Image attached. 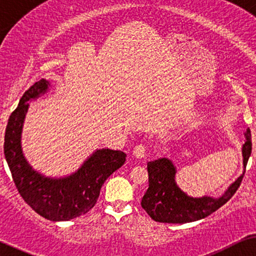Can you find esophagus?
Segmentation results:
<instances>
[{
	"label": "esophagus",
	"instance_id": "esophagus-1",
	"mask_svg": "<svg viewBox=\"0 0 256 256\" xmlns=\"http://www.w3.org/2000/svg\"><path fill=\"white\" fill-rule=\"evenodd\" d=\"M134 156L138 159L144 158V156H146L145 146L144 145H137V146H136V148H134Z\"/></svg>",
	"mask_w": 256,
	"mask_h": 256
}]
</instances>
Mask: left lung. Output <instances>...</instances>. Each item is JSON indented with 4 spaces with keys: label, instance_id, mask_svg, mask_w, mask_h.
I'll return each mask as SVG.
<instances>
[{
    "label": "left lung",
    "instance_id": "1",
    "mask_svg": "<svg viewBox=\"0 0 256 256\" xmlns=\"http://www.w3.org/2000/svg\"><path fill=\"white\" fill-rule=\"evenodd\" d=\"M246 142L242 145L244 168L252 153L250 131L244 132ZM148 188L142 199V207L158 222L186 224L204 219L224 205L239 188L244 173L220 196H190L176 185V168L171 159L159 158L148 162Z\"/></svg>",
    "mask_w": 256,
    "mask_h": 256
}]
</instances>
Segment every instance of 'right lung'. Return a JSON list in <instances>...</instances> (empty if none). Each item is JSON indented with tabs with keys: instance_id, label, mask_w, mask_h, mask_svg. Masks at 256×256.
Returning <instances> with one entry per match:
<instances>
[{
	"instance_id": "add662e5",
	"label": "right lung",
	"mask_w": 256,
	"mask_h": 256,
	"mask_svg": "<svg viewBox=\"0 0 256 256\" xmlns=\"http://www.w3.org/2000/svg\"><path fill=\"white\" fill-rule=\"evenodd\" d=\"M42 80L26 91L10 114L4 136V156L14 182L24 202L50 221H69L88 213L96 205L100 188L108 176L125 162L122 151L97 148L76 172L66 176H46L30 165L22 150V130L29 102L50 90Z\"/></svg>"
}]
</instances>
